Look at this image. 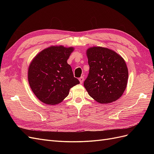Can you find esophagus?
I'll return each mask as SVG.
<instances>
[{
    "label": "esophagus",
    "mask_w": 154,
    "mask_h": 154,
    "mask_svg": "<svg viewBox=\"0 0 154 154\" xmlns=\"http://www.w3.org/2000/svg\"><path fill=\"white\" fill-rule=\"evenodd\" d=\"M83 80H84V78L83 76H81L80 78H79V81H80V83H82L83 82Z\"/></svg>",
    "instance_id": "esophagus-1"
}]
</instances>
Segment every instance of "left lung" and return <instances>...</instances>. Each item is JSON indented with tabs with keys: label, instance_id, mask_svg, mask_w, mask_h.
Returning <instances> with one entry per match:
<instances>
[{
	"label": "left lung",
	"instance_id": "8db88e82",
	"mask_svg": "<svg viewBox=\"0 0 154 154\" xmlns=\"http://www.w3.org/2000/svg\"><path fill=\"white\" fill-rule=\"evenodd\" d=\"M89 72L84 81L89 96L100 103H109L122 96L128 72L123 58L114 51L93 47L87 51Z\"/></svg>",
	"mask_w": 154,
	"mask_h": 154
}]
</instances>
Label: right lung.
Here are the masks:
<instances>
[{
    "mask_svg": "<svg viewBox=\"0 0 154 154\" xmlns=\"http://www.w3.org/2000/svg\"><path fill=\"white\" fill-rule=\"evenodd\" d=\"M74 49L51 46L32 60L28 81L35 95L44 103L55 105L68 96L70 88L80 83L67 62Z\"/></svg>",
    "mask_w": 154,
    "mask_h": 154,
    "instance_id": "obj_1",
    "label": "right lung"
}]
</instances>
